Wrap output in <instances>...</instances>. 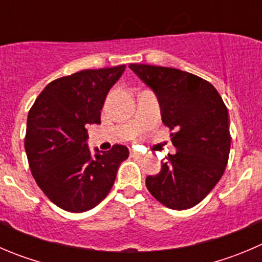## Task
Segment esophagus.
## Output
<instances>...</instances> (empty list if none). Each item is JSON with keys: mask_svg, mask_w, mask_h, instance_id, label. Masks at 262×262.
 Masks as SVG:
<instances>
[{"mask_svg": "<svg viewBox=\"0 0 262 262\" xmlns=\"http://www.w3.org/2000/svg\"><path fill=\"white\" fill-rule=\"evenodd\" d=\"M130 156L132 157H137V159H141L142 154H139V152L134 151V149H130Z\"/></svg>", "mask_w": 262, "mask_h": 262, "instance_id": "34e87169", "label": "esophagus"}]
</instances>
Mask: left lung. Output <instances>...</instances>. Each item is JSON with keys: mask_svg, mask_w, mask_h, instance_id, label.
Returning <instances> with one entry per match:
<instances>
[{"mask_svg": "<svg viewBox=\"0 0 262 262\" xmlns=\"http://www.w3.org/2000/svg\"><path fill=\"white\" fill-rule=\"evenodd\" d=\"M129 68L156 93L178 149L159 174L146 178L147 189L169 209H190L211 192L227 167L232 141L227 106L211 83L194 74L146 63Z\"/></svg>", "mask_w": 262, "mask_h": 262, "instance_id": "obj_1", "label": "left lung"}]
</instances>
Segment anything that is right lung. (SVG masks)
Listing matches in <instances>:
<instances>
[{"label":"right lung","mask_w":262,"mask_h":262,"mask_svg":"<svg viewBox=\"0 0 262 262\" xmlns=\"http://www.w3.org/2000/svg\"><path fill=\"white\" fill-rule=\"evenodd\" d=\"M125 65L87 69L46 85L30 107L25 152L38 187L60 209L84 212L108 194L129 149L115 144L91 156L87 125L101 123L110 88Z\"/></svg>","instance_id":"obj_1"}]
</instances>
